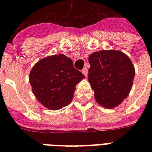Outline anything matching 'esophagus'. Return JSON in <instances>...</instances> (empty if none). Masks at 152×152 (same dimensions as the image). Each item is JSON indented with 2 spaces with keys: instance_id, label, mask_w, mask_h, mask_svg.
<instances>
[{
  "instance_id": "34e87169",
  "label": "esophagus",
  "mask_w": 152,
  "mask_h": 152,
  "mask_svg": "<svg viewBox=\"0 0 152 152\" xmlns=\"http://www.w3.org/2000/svg\"><path fill=\"white\" fill-rule=\"evenodd\" d=\"M81 72H82L85 76H87V75H88V69H87V68H84V69H82V71H81Z\"/></svg>"
}]
</instances>
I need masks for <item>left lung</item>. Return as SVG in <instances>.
<instances>
[{"mask_svg": "<svg viewBox=\"0 0 152 152\" xmlns=\"http://www.w3.org/2000/svg\"><path fill=\"white\" fill-rule=\"evenodd\" d=\"M89 82L96 102L114 108L126 99L133 86L135 69L130 58L118 50H101L89 57Z\"/></svg>", "mask_w": 152, "mask_h": 152, "instance_id": "8db88e82", "label": "left lung"}]
</instances>
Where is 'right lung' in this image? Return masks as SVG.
<instances>
[{
    "instance_id": "1",
    "label": "right lung",
    "mask_w": 152,
    "mask_h": 152,
    "mask_svg": "<svg viewBox=\"0 0 152 152\" xmlns=\"http://www.w3.org/2000/svg\"><path fill=\"white\" fill-rule=\"evenodd\" d=\"M85 76L64 54L48 56L36 63L29 75L32 92L46 108L58 110L72 102L76 86Z\"/></svg>"
}]
</instances>
